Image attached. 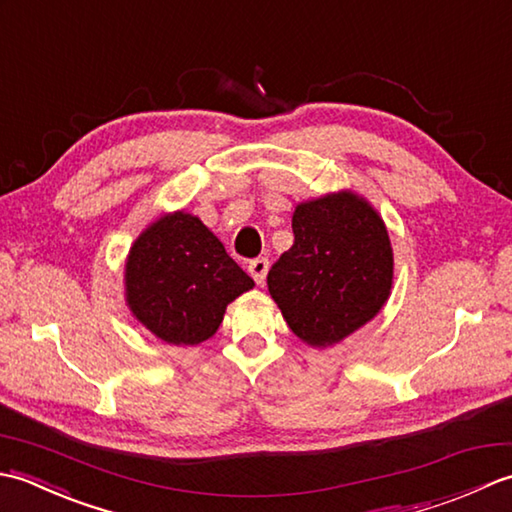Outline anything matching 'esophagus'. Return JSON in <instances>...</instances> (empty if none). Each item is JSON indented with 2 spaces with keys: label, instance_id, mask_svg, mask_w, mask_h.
I'll list each match as a JSON object with an SVG mask.
<instances>
[{
  "label": "esophagus",
  "instance_id": "obj_1",
  "mask_svg": "<svg viewBox=\"0 0 512 512\" xmlns=\"http://www.w3.org/2000/svg\"><path fill=\"white\" fill-rule=\"evenodd\" d=\"M248 273H250V277L255 279V284L262 286L266 281V275H268V259L266 257L253 259V262L248 264Z\"/></svg>",
  "mask_w": 512,
  "mask_h": 512
}]
</instances>
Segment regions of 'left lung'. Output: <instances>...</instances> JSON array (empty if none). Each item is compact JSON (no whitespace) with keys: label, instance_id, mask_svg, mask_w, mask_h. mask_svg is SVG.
Returning a JSON list of instances; mask_svg holds the SVG:
<instances>
[{"label":"left lung","instance_id":"left-lung-1","mask_svg":"<svg viewBox=\"0 0 512 512\" xmlns=\"http://www.w3.org/2000/svg\"><path fill=\"white\" fill-rule=\"evenodd\" d=\"M295 244L268 273V292L288 328L310 347H330L383 310L394 286V250L383 217L350 189L299 202Z\"/></svg>","mask_w":512,"mask_h":512}]
</instances>
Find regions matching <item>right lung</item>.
Returning <instances> with one entry per match:
<instances>
[{"mask_svg":"<svg viewBox=\"0 0 512 512\" xmlns=\"http://www.w3.org/2000/svg\"><path fill=\"white\" fill-rule=\"evenodd\" d=\"M253 286L220 239L184 209L156 217L134 239L125 259L129 312L171 345L211 339L228 303Z\"/></svg>","mask_w":512,"mask_h":512,"instance_id":"add662e5","label":"right lung"}]
</instances>
